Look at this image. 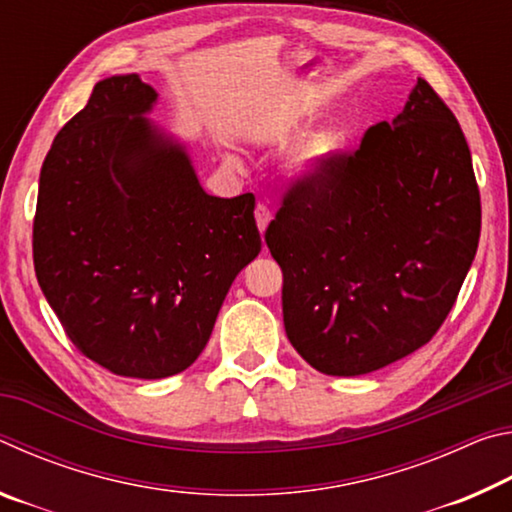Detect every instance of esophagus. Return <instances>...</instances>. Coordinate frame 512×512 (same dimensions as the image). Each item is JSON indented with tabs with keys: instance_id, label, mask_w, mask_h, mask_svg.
<instances>
[{
	"instance_id": "obj_1",
	"label": "esophagus",
	"mask_w": 512,
	"mask_h": 512,
	"mask_svg": "<svg viewBox=\"0 0 512 512\" xmlns=\"http://www.w3.org/2000/svg\"><path fill=\"white\" fill-rule=\"evenodd\" d=\"M271 219H273L271 207H268L266 203H257V207H255V221H257L259 232H264L268 228V223H271Z\"/></svg>"
}]
</instances>
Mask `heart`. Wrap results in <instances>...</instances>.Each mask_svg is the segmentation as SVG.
I'll return each mask as SVG.
<instances>
[{
    "label": "heart",
    "instance_id": "1",
    "mask_svg": "<svg viewBox=\"0 0 512 512\" xmlns=\"http://www.w3.org/2000/svg\"><path fill=\"white\" fill-rule=\"evenodd\" d=\"M345 131L341 124H329L318 128L316 133L305 137V142L298 144V149L291 153L289 171L298 178H316L323 173L343 149Z\"/></svg>",
    "mask_w": 512,
    "mask_h": 512
}]
</instances>
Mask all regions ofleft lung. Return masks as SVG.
Returning <instances> with one entry per match:
<instances>
[{
  "instance_id": "1",
  "label": "left lung",
  "mask_w": 512,
  "mask_h": 512,
  "mask_svg": "<svg viewBox=\"0 0 512 512\" xmlns=\"http://www.w3.org/2000/svg\"><path fill=\"white\" fill-rule=\"evenodd\" d=\"M481 235V196L454 112L418 79L391 124L298 178L266 228L284 329L311 368L379 370L433 339Z\"/></svg>"
}]
</instances>
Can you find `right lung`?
Wrapping results in <instances>:
<instances>
[{"label":"right lung","instance_id":"right-lung-1","mask_svg":"<svg viewBox=\"0 0 512 512\" xmlns=\"http://www.w3.org/2000/svg\"><path fill=\"white\" fill-rule=\"evenodd\" d=\"M137 74L94 85L42 162L33 264L85 357L121 377L187 370L230 284L262 250L255 196L205 194L183 144L144 115Z\"/></svg>","mask_w":512,"mask_h":512}]
</instances>
